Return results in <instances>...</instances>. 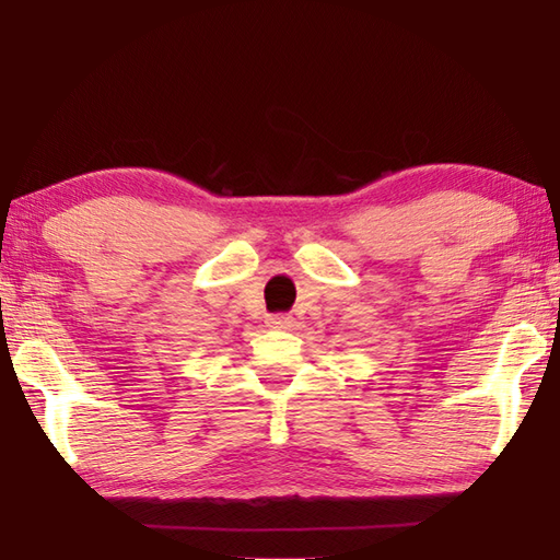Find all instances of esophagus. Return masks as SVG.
Masks as SVG:
<instances>
[{"instance_id":"34e87169","label":"esophagus","mask_w":560,"mask_h":560,"mask_svg":"<svg viewBox=\"0 0 560 560\" xmlns=\"http://www.w3.org/2000/svg\"><path fill=\"white\" fill-rule=\"evenodd\" d=\"M267 325L271 329H291L293 327V317L291 315H271L267 319Z\"/></svg>"}]
</instances>
